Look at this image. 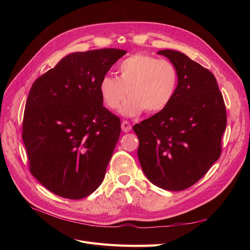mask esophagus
Returning <instances> with one entry per match:
<instances>
[{
  "mask_svg": "<svg viewBox=\"0 0 250 250\" xmlns=\"http://www.w3.org/2000/svg\"><path fill=\"white\" fill-rule=\"evenodd\" d=\"M121 127H122V130L124 132H128L131 130V125L129 122H127V121H123L122 124H121Z\"/></svg>",
  "mask_w": 250,
  "mask_h": 250,
  "instance_id": "1",
  "label": "esophagus"
}]
</instances>
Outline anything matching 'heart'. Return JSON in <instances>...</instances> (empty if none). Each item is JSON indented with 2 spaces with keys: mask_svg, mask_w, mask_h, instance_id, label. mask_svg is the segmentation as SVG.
I'll return each mask as SVG.
<instances>
[{
  "mask_svg": "<svg viewBox=\"0 0 250 250\" xmlns=\"http://www.w3.org/2000/svg\"><path fill=\"white\" fill-rule=\"evenodd\" d=\"M118 74V77L104 76L99 92L104 104L110 109L118 108L129 95V99L120 108L126 117L140 116L145 109L149 113L165 109L177 88V69L167 59L134 54L119 64Z\"/></svg>",
  "mask_w": 250,
  "mask_h": 250,
  "instance_id": "b5f03b06",
  "label": "heart"
}]
</instances>
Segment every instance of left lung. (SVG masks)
Here are the masks:
<instances>
[{
    "label": "left lung",
    "instance_id": "obj_1",
    "mask_svg": "<svg viewBox=\"0 0 250 250\" xmlns=\"http://www.w3.org/2000/svg\"><path fill=\"white\" fill-rule=\"evenodd\" d=\"M176 66L175 95L165 109L133 126L146 177L168 191H183L206 175L221 154L226 128L223 97L211 72L184 53L162 50Z\"/></svg>",
    "mask_w": 250,
    "mask_h": 250
}]
</instances>
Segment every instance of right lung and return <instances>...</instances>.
<instances>
[{
    "instance_id": "1",
    "label": "right lung",
    "mask_w": 250,
    "mask_h": 250,
    "mask_svg": "<svg viewBox=\"0 0 250 250\" xmlns=\"http://www.w3.org/2000/svg\"><path fill=\"white\" fill-rule=\"evenodd\" d=\"M125 54L120 49L71 53L30 89L22 120L30 172L60 197L84 198L102 184L121 121L103 106L99 84Z\"/></svg>"
}]
</instances>
